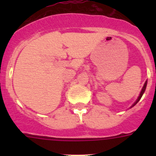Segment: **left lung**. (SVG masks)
Listing matches in <instances>:
<instances>
[{
    "mask_svg": "<svg viewBox=\"0 0 156 156\" xmlns=\"http://www.w3.org/2000/svg\"><path fill=\"white\" fill-rule=\"evenodd\" d=\"M147 83H148V80H146V81H145V83H144V86H143L142 89H141V90H140V94H139L138 98H137V100H136V101H135V102L133 103V104L131 106H130V108H132V107H133V106H134L135 105L137 104V103L139 101H140V99L141 98V97H142V95L144 94V91H145L146 87H147Z\"/></svg>",
    "mask_w": 156,
    "mask_h": 156,
    "instance_id": "8db88e82",
    "label": "left lung"
}]
</instances>
